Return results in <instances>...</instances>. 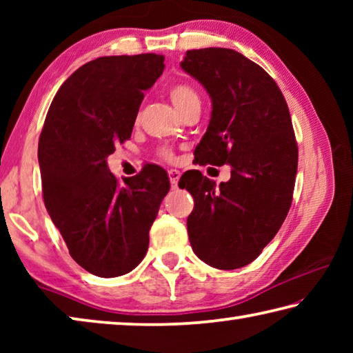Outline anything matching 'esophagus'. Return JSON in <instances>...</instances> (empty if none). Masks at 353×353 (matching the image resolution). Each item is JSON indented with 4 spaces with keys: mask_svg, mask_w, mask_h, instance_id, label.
<instances>
[{
    "mask_svg": "<svg viewBox=\"0 0 353 353\" xmlns=\"http://www.w3.org/2000/svg\"><path fill=\"white\" fill-rule=\"evenodd\" d=\"M168 176H170L171 187L176 188L179 179H181V171H177V170H168Z\"/></svg>",
    "mask_w": 353,
    "mask_h": 353,
    "instance_id": "1",
    "label": "esophagus"
}]
</instances>
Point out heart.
<instances>
[{"mask_svg": "<svg viewBox=\"0 0 353 353\" xmlns=\"http://www.w3.org/2000/svg\"><path fill=\"white\" fill-rule=\"evenodd\" d=\"M170 98L172 101V104L177 107L179 112L183 110L185 107L193 103V101H199L198 93H196L194 88L188 85V83H176V85H172L170 88ZM162 157L170 160L172 159V152L170 149H162Z\"/></svg>", "mask_w": 353, "mask_h": 353, "instance_id": "heart-1", "label": "heart"}]
</instances>
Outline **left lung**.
Returning a JSON list of instances; mask_svg holds the SVG:
<instances>
[{
    "label": "left lung",
    "instance_id": "left-lung-1",
    "mask_svg": "<svg viewBox=\"0 0 353 353\" xmlns=\"http://www.w3.org/2000/svg\"><path fill=\"white\" fill-rule=\"evenodd\" d=\"M181 67L212 98L199 165L230 166L219 187L198 170L179 181L194 199L188 238L207 265L236 270L261 254L291 207L299 151L290 110L276 81L238 51L191 50Z\"/></svg>",
    "mask_w": 353,
    "mask_h": 353
}]
</instances>
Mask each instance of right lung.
I'll use <instances>...</instances> for the list:
<instances>
[{
    "label": "right lung",
    "instance_id": "add662e5",
    "mask_svg": "<svg viewBox=\"0 0 353 353\" xmlns=\"http://www.w3.org/2000/svg\"><path fill=\"white\" fill-rule=\"evenodd\" d=\"M160 54L105 56L59 88L39 140L45 207L77 265L98 277L139 266L170 179L157 165L112 174L107 157L130 139L145 92L165 68Z\"/></svg>",
    "mask_w": 353,
    "mask_h": 353
}]
</instances>
